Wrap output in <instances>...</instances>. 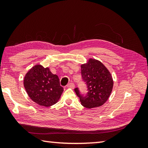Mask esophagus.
Masks as SVG:
<instances>
[{"label": "esophagus", "mask_w": 148, "mask_h": 148, "mask_svg": "<svg viewBox=\"0 0 148 148\" xmlns=\"http://www.w3.org/2000/svg\"><path fill=\"white\" fill-rule=\"evenodd\" d=\"M67 88H72V89H73L74 88V86H75V85H74V83H69V84H67Z\"/></svg>", "instance_id": "1"}]
</instances>
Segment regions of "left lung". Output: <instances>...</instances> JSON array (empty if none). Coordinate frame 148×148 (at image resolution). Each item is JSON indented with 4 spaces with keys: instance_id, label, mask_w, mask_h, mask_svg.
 <instances>
[{
    "instance_id": "8db88e82",
    "label": "left lung",
    "mask_w": 148,
    "mask_h": 148,
    "mask_svg": "<svg viewBox=\"0 0 148 148\" xmlns=\"http://www.w3.org/2000/svg\"><path fill=\"white\" fill-rule=\"evenodd\" d=\"M81 76L85 82L88 92L83 95L78 88L74 89L81 104L88 109L102 106L111 95L113 79L111 73L102 62L90 58L86 64L81 65Z\"/></svg>"
}]
</instances>
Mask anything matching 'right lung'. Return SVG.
Segmentation results:
<instances>
[{
  "mask_svg": "<svg viewBox=\"0 0 148 148\" xmlns=\"http://www.w3.org/2000/svg\"><path fill=\"white\" fill-rule=\"evenodd\" d=\"M26 92L34 102L41 106L49 107L58 101L64 91L57 75L48 67L36 65L26 74L23 80Z\"/></svg>",
  "mask_w": 148,
  "mask_h": 148,
  "instance_id": "right-lung-1",
  "label": "right lung"
}]
</instances>
